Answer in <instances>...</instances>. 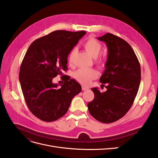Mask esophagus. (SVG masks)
Listing matches in <instances>:
<instances>
[{
  "label": "esophagus",
  "mask_w": 158,
  "mask_h": 158,
  "mask_svg": "<svg viewBox=\"0 0 158 158\" xmlns=\"http://www.w3.org/2000/svg\"><path fill=\"white\" fill-rule=\"evenodd\" d=\"M82 90L85 91V90H88L89 88H88V87H85V86H84V85H82Z\"/></svg>",
  "instance_id": "obj_1"
}]
</instances>
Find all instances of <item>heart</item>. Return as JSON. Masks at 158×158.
Returning a JSON list of instances; mask_svg holds the SVG:
<instances>
[{
  "label": "heart",
  "instance_id": "b5f03b06",
  "mask_svg": "<svg viewBox=\"0 0 158 158\" xmlns=\"http://www.w3.org/2000/svg\"><path fill=\"white\" fill-rule=\"evenodd\" d=\"M84 47L88 53L93 58H95V63L99 66H103L104 59L102 57H98L101 52L102 46L100 43L93 38H90L84 43ZM76 54V49L71 51L69 55V63L70 66H73L74 57ZM98 76L97 71L94 69H80L76 72L74 77L76 80L83 85H88L92 81L96 78Z\"/></svg>",
  "mask_w": 158,
  "mask_h": 158
}]
</instances>
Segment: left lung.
I'll use <instances>...</instances> for the list:
<instances>
[{
	"mask_svg": "<svg viewBox=\"0 0 158 158\" xmlns=\"http://www.w3.org/2000/svg\"><path fill=\"white\" fill-rule=\"evenodd\" d=\"M108 49L107 60L99 82L106 92L93 88L94 99L88 103L94 118L103 123L115 122L126 114L135 101L141 79L140 63L131 46L110 33L98 37Z\"/></svg>",
	"mask_w": 158,
	"mask_h": 158,
	"instance_id": "obj_1",
	"label": "left lung"
}]
</instances>
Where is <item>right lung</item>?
Here are the masks:
<instances>
[{
	"mask_svg": "<svg viewBox=\"0 0 158 158\" xmlns=\"http://www.w3.org/2000/svg\"><path fill=\"white\" fill-rule=\"evenodd\" d=\"M85 33L55 31L38 38L28 48L19 80L28 108L40 120L52 122L64 115L72 99L82 90L67 75L61 77L64 84L60 88L52 80L67 70L68 55Z\"/></svg>",
	"mask_w": 158,
	"mask_h": 158,
	"instance_id": "add662e5",
	"label": "right lung"
}]
</instances>
